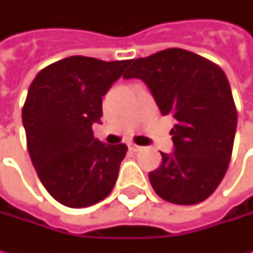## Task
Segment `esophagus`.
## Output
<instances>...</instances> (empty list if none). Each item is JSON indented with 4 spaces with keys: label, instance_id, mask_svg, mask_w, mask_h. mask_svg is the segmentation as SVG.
Segmentation results:
<instances>
[{
    "label": "esophagus",
    "instance_id": "34e87169",
    "mask_svg": "<svg viewBox=\"0 0 253 253\" xmlns=\"http://www.w3.org/2000/svg\"><path fill=\"white\" fill-rule=\"evenodd\" d=\"M129 149L133 152H138L141 151V146H138V145H135V143H131V145H129Z\"/></svg>",
    "mask_w": 253,
    "mask_h": 253
}]
</instances>
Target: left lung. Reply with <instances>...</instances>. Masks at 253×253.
Returning a JSON list of instances; mask_svg holds the SVG:
<instances>
[{"label":"left lung","mask_w":253,"mask_h":253,"mask_svg":"<svg viewBox=\"0 0 253 253\" xmlns=\"http://www.w3.org/2000/svg\"><path fill=\"white\" fill-rule=\"evenodd\" d=\"M124 79H141L170 131L171 155L149 173L153 190L173 204H199L215 191L228 169L237 131V107L222 69L199 54L171 47L133 60Z\"/></svg>","instance_id":"1"}]
</instances>
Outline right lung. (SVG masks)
<instances>
[{"instance_id":"right-lung-1","label":"right lung","mask_w":253,"mask_h":253,"mask_svg":"<svg viewBox=\"0 0 253 253\" xmlns=\"http://www.w3.org/2000/svg\"><path fill=\"white\" fill-rule=\"evenodd\" d=\"M129 63L70 56L29 85L22 108L28 152L44 189L66 207L92 206L115 186L128 148L95 139L91 126L102 117V95Z\"/></svg>"}]
</instances>
